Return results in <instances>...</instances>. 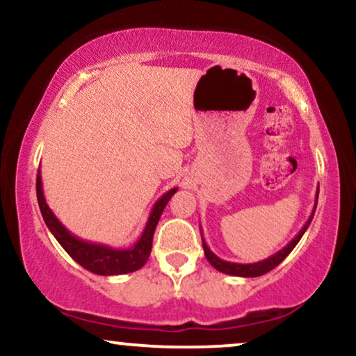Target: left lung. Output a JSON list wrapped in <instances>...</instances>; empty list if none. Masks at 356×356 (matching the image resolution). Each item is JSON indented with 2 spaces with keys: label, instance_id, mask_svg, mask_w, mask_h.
<instances>
[{
  "label": "left lung",
  "instance_id": "obj_1",
  "mask_svg": "<svg viewBox=\"0 0 356 356\" xmlns=\"http://www.w3.org/2000/svg\"><path fill=\"white\" fill-rule=\"evenodd\" d=\"M317 199H318V188H317V193H316V204H314V210H312V213H310L307 222H305L304 227L300 228V232L294 238H292L289 243H287L284 248L279 250L277 253L269 256V258L263 259V261H258V263H250V264H240V263H230V261H223V259H220L215 253H211V250L209 248V246H207L204 236H202V245H204L205 258L209 259V263L215 269H217V271L225 273V274H230V276H240V277L263 276V274H266V273L271 271V269L276 268L279 263H282V259H284L286 256L296 248V245H298L299 240L302 238V235L305 233V230L309 228L310 222H312L314 213H316V209H317Z\"/></svg>",
  "mask_w": 356,
  "mask_h": 356
}]
</instances>
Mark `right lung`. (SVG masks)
<instances>
[{"mask_svg": "<svg viewBox=\"0 0 356 356\" xmlns=\"http://www.w3.org/2000/svg\"><path fill=\"white\" fill-rule=\"evenodd\" d=\"M35 191H38V202L40 213H42L44 222L47 228L56 236V240L60 243L69 256L74 261H77L80 266L88 269L90 273L100 274V276H116V274H126L141 269L146 264L147 258L151 254L152 248V236L159 222L161 215L170 200V197L177 192V187L170 188L165 192L159 200L152 205V210L147 218V223L143 230L139 240L133 246L124 250H116L111 246L100 245V243H90L80 240L74 233H70L64 225L60 223L54 211L49 209L46 197L42 191V179H40V170H38V179H35Z\"/></svg>", "mask_w": 356, "mask_h": 356, "instance_id": "add662e5", "label": "right lung"}]
</instances>
